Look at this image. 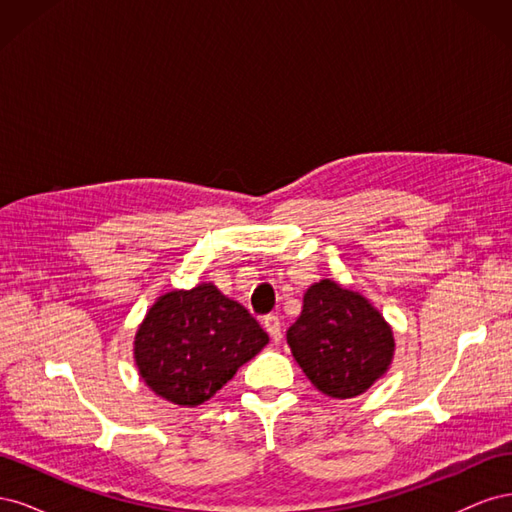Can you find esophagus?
<instances>
[{
  "label": "esophagus",
  "mask_w": 512,
  "mask_h": 512,
  "mask_svg": "<svg viewBox=\"0 0 512 512\" xmlns=\"http://www.w3.org/2000/svg\"><path fill=\"white\" fill-rule=\"evenodd\" d=\"M265 331L269 333V337L273 339V342H280L282 335H284V329H282V322H280V318H275V316L267 318V320H265Z\"/></svg>",
  "instance_id": "obj_1"
}]
</instances>
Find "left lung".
I'll use <instances>...</instances> for the list:
<instances>
[{
  "label": "left lung",
  "mask_w": 512,
  "mask_h": 512,
  "mask_svg": "<svg viewBox=\"0 0 512 512\" xmlns=\"http://www.w3.org/2000/svg\"><path fill=\"white\" fill-rule=\"evenodd\" d=\"M286 339L309 382L335 399L365 393L386 374L395 352L393 329L378 309L333 280L307 288Z\"/></svg>",
  "instance_id": "obj_1"
}]
</instances>
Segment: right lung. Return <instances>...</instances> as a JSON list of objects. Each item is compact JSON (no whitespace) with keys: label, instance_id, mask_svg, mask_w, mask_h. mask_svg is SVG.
I'll return each instance as SVG.
<instances>
[{"label":"right lung","instance_id":"obj_1","mask_svg":"<svg viewBox=\"0 0 512 512\" xmlns=\"http://www.w3.org/2000/svg\"><path fill=\"white\" fill-rule=\"evenodd\" d=\"M269 344V335L213 284L166 292L134 337L138 374L177 406H200Z\"/></svg>","mask_w":512,"mask_h":512}]
</instances>
